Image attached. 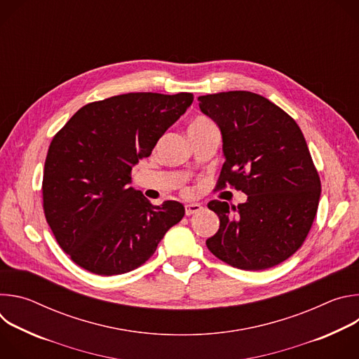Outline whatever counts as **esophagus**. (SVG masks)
I'll return each mask as SVG.
<instances>
[{
	"mask_svg": "<svg viewBox=\"0 0 359 359\" xmlns=\"http://www.w3.org/2000/svg\"><path fill=\"white\" fill-rule=\"evenodd\" d=\"M201 210H203V208L200 206V204H197V203H190V204H186V206H184V213H186V216L196 215V213H198V212H201Z\"/></svg>",
	"mask_w": 359,
	"mask_h": 359,
	"instance_id": "1",
	"label": "esophagus"
}]
</instances>
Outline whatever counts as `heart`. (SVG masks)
I'll use <instances>...</instances> for the list:
<instances>
[{"mask_svg": "<svg viewBox=\"0 0 359 359\" xmlns=\"http://www.w3.org/2000/svg\"><path fill=\"white\" fill-rule=\"evenodd\" d=\"M187 130H189L190 137L194 139V137H198L208 132L216 130V125L206 116H196L190 121Z\"/></svg>", "mask_w": 359, "mask_h": 359, "instance_id": "b5f03b06", "label": "heart"}]
</instances>
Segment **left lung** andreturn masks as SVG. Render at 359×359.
Masks as SVG:
<instances>
[{
  "label": "left lung",
  "instance_id": "1",
  "mask_svg": "<svg viewBox=\"0 0 359 359\" xmlns=\"http://www.w3.org/2000/svg\"><path fill=\"white\" fill-rule=\"evenodd\" d=\"M198 107L223 136L219 187L247 194L230 206L212 200L220 219L208 248L241 270L274 267L302 245L317 215L321 180L297 122L267 97L230 90L198 96Z\"/></svg>",
  "mask_w": 359,
  "mask_h": 359
}]
</instances>
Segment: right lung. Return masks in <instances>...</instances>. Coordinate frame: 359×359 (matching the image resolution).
Here are the masks:
<instances>
[{"label": "right lung", "mask_w": 359, "mask_h": 359, "mask_svg": "<svg viewBox=\"0 0 359 359\" xmlns=\"http://www.w3.org/2000/svg\"><path fill=\"white\" fill-rule=\"evenodd\" d=\"M191 102L189 92L123 93L82 107L54 136L42 208L75 264L97 276L132 271L183 219L179 201L155 206L129 183L133 165L150 156Z\"/></svg>", "instance_id": "add662e5"}]
</instances>
